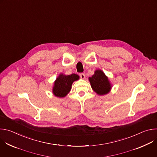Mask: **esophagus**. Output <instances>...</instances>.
I'll return each mask as SVG.
<instances>
[{
  "instance_id": "obj_1",
  "label": "esophagus",
  "mask_w": 157,
  "mask_h": 157,
  "mask_svg": "<svg viewBox=\"0 0 157 157\" xmlns=\"http://www.w3.org/2000/svg\"><path fill=\"white\" fill-rule=\"evenodd\" d=\"M85 75L84 73H81L80 74V78L82 79H85Z\"/></svg>"
}]
</instances>
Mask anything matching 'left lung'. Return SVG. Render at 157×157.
I'll use <instances>...</instances> for the list:
<instances>
[{"instance_id": "8db88e82", "label": "left lung", "mask_w": 157, "mask_h": 157, "mask_svg": "<svg viewBox=\"0 0 157 157\" xmlns=\"http://www.w3.org/2000/svg\"><path fill=\"white\" fill-rule=\"evenodd\" d=\"M88 79L93 90L99 96L107 94L113 87L108 77L100 69L96 70L94 74Z\"/></svg>"}]
</instances>
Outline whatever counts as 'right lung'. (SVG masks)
Here are the masks:
<instances>
[{
    "label": "right lung",
    "mask_w": 157,
    "mask_h": 157,
    "mask_svg": "<svg viewBox=\"0 0 157 157\" xmlns=\"http://www.w3.org/2000/svg\"><path fill=\"white\" fill-rule=\"evenodd\" d=\"M79 79V76L74 73L70 75L60 73L56 78L53 86L52 93L53 95L60 98L66 97L70 92L73 82Z\"/></svg>",
    "instance_id": "right-lung-1"
}]
</instances>
